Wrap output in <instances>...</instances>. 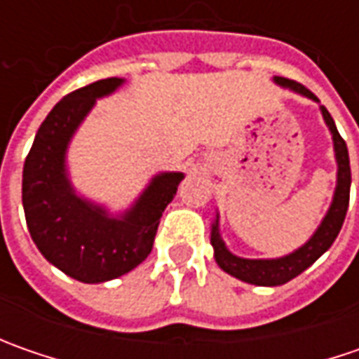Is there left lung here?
Instances as JSON below:
<instances>
[{
    "label": "left lung",
    "mask_w": 359,
    "mask_h": 359,
    "mask_svg": "<svg viewBox=\"0 0 359 359\" xmlns=\"http://www.w3.org/2000/svg\"><path fill=\"white\" fill-rule=\"evenodd\" d=\"M273 81L282 88H290L299 95L313 100L320 104V100L311 93L308 88H304L302 83H297L294 79L287 77H273ZM322 116H324L325 126L332 131V140H334V151H336V161H338V184L334 191V200L324 215L320 228L313 231L310 240L306 241L302 248H297L296 252L276 257V259H248L233 255L226 248V243L222 240L219 233V215L215 214L214 224H212V245H214V257L217 266L224 269L226 273L238 278L241 282L254 283V285H282V283L294 280L299 276L304 269H308L320 257L330 250V245L338 238L341 224L346 219V212L350 205V186H352V172H350V156H348V145L341 140L338 133V128L334 123V119L330 116V111L324 105H320Z\"/></svg>",
    "instance_id": "obj_1"
}]
</instances>
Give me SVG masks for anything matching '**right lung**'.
<instances>
[{
  "instance_id": "obj_1",
  "label": "right lung",
  "mask_w": 359,
  "mask_h": 359,
  "mask_svg": "<svg viewBox=\"0 0 359 359\" xmlns=\"http://www.w3.org/2000/svg\"><path fill=\"white\" fill-rule=\"evenodd\" d=\"M123 81L107 77L67 93L39 126L23 163L21 200L32 240L49 264L83 283L116 280L144 262L184 180L180 172L158 173L121 215L76 194L65 165L67 145L95 102Z\"/></svg>"
}]
</instances>
